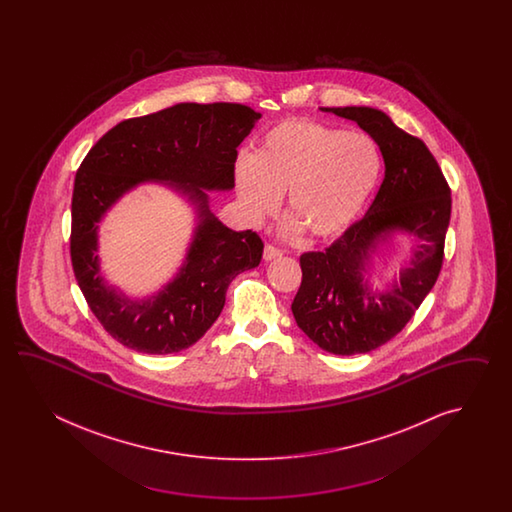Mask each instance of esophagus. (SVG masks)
<instances>
[{
	"label": "esophagus",
	"instance_id": "1",
	"mask_svg": "<svg viewBox=\"0 0 512 512\" xmlns=\"http://www.w3.org/2000/svg\"><path fill=\"white\" fill-rule=\"evenodd\" d=\"M283 252L278 249V247H274V245H265V249H263V260L271 261L276 260V258H282Z\"/></svg>",
	"mask_w": 512,
	"mask_h": 512
}]
</instances>
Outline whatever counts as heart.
<instances>
[{"instance_id": "b5f03b06", "label": "heart", "mask_w": 512, "mask_h": 512, "mask_svg": "<svg viewBox=\"0 0 512 512\" xmlns=\"http://www.w3.org/2000/svg\"><path fill=\"white\" fill-rule=\"evenodd\" d=\"M381 170V152L366 133L287 119L261 135L256 155L241 153L234 181L252 223L271 216L287 194L293 227L329 240L357 221L379 185Z\"/></svg>"}]
</instances>
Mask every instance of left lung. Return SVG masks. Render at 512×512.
Here are the masks:
<instances>
[{"label": "left lung", "instance_id": "left-lung-1", "mask_svg": "<svg viewBox=\"0 0 512 512\" xmlns=\"http://www.w3.org/2000/svg\"><path fill=\"white\" fill-rule=\"evenodd\" d=\"M355 120L379 144L384 181L364 218L326 251L300 256L302 283L294 296V320L318 348L335 355L370 353L410 322L432 291L445 256L450 186L425 142L401 130L381 109L322 108ZM395 229L420 240L411 265L386 294L363 280L378 243Z\"/></svg>", "mask_w": 512, "mask_h": 512}]
</instances>
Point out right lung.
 <instances>
[{"label":"right lung","instance_id":"right-lung-1","mask_svg":"<svg viewBox=\"0 0 512 512\" xmlns=\"http://www.w3.org/2000/svg\"><path fill=\"white\" fill-rule=\"evenodd\" d=\"M260 117L243 104L183 102L122 120L87 152L73 188L71 261L89 309L122 346L150 355L190 348L218 320L229 283L260 265V236L225 227L202 190L234 188L238 146ZM146 180H164L188 195L200 223L175 280L146 301H130L99 276L96 230L116 199Z\"/></svg>","mask_w":512,"mask_h":512}]
</instances>
